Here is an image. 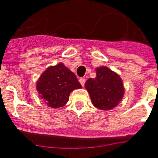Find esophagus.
Instances as JSON below:
<instances>
[{"instance_id":"obj_1","label":"esophagus","mask_w":158,"mask_h":158,"mask_svg":"<svg viewBox=\"0 0 158 158\" xmlns=\"http://www.w3.org/2000/svg\"><path fill=\"white\" fill-rule=\"evenodd\" d=\"M79 81H80V83L81 84L82 86H84L85 83V78H83V77H81V78H80V79H79Z\"/></svg>"}]
</instances>
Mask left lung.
<instances>
[{
	"label": "left lung",
	"instance_id": "left-lung-1",
	"mask_svg": "<svg viewBox=\"0 0 158 158\" xmlns=\"http://www.w3.org/2000/svg\"><path fill=\"white\" fill-rule=\"evenodd\" d=\"M96 73V77L86 81L85 87L95 107L109 110L115 107L123 98V81L116 73L105 66L97 68Z\"/></svg>",
	"mask_w": 158,
	"mask_h": 158
}]
</instances>
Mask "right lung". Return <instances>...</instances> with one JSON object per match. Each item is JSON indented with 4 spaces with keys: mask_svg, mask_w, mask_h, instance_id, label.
Returning a JSON list of instances; mask_svg holds the SVG:
<instances>
[{
    "mask_svg": "<svg viewBox=\"0 0 158 158\" xmlns=\"http://www.w3.org/2000/svg\"><path fill=\"white\" fill-rule=\"evenodd\" d=\"M81 88L76 75L63 63L48 67L36 83L40 97L52 108L64 106L69 99L72 91Z\"/></svg>",
    "mask_w": 158,
    "mask_h": 158,
    "instance_id": "1",
    "label": "right lung"
}]
</instances>
